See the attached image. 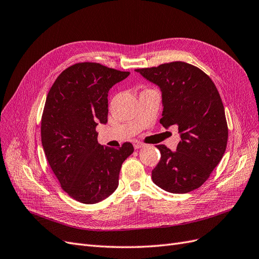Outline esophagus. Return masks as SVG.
Instances as JSON below:
<instances>
[{
    "label": "esophagus",
    "mask_w": 259,
    "mask_h": 259,
    "mask_svg": "<svg viewBox=\"0 0 259 259\" xmlns=\"http://www.w3.org/2000/svg\"><path fill=\"white\" fill-rule=\"evenodd\" d=\"M133 144H134V148H135V149H140V148H143V147H145V144H143V143H140V142H137V140H136V142H134V143H133Z\"/></svg>",
    "instance_id": "esophagus-1"
}]
</instances>
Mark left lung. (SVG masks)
I'll list each match as a JSON object with an SVG mask.
<instances>
[{
	"label": "left lung",
	"mask_w": 259,
	"mask_h": 259,
	"mask_svg": "<svg viewBox=\"0 0 259 259\" xmlns=\"http://www.w3.org/2000/svg\"><path fill=\"white\" fill-rule=\"evenodd\" d=\"M162 92L165 128L176 125L182 140L176 151L164 145L158 165L152 170L153 183L171 193L198 189L221 162L228 142L225 108L210 77L198 67L174 61L158 67L136 69Z\"/></svg>",
	"instance_id": "1"
}]
</instances>
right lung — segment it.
<instances>
[{
	"label": "right lung",
	"instance_id": "right-lung-1",
	"mask_svg": "<svg viewBox=\"0 0 259 259\" xmlns=\"http://www.w3.org/2000/svg\"><path fill=\"white\" fill-rule=\"evenodd\" d=\"M97 62H79L62 71L46 97L41 139L46 159L64 191L94 204L119 186L122 163L134 152L131 143L119 149L98 144L96 126L108 122V92L126 79Z\"/></svg>",
	"mask_w": 259,
	"mask_h": 259
}]
</instances>
